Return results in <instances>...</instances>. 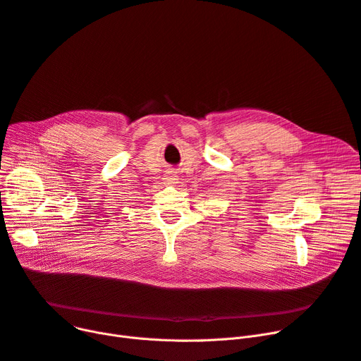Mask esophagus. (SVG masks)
Masks as SVG:
<instances>
[{
  "label": "esophagus",
  "instance_id": "1",
  "mask_svg": "<svg viewBox=\"0 0 361 361\" xmlns=\"http://www.w3.org/2000/svg\"><path fill=\"white\" fill-rule=\"evenodd\" d=\"M176 180H177V176H176L174 171H166V174H165L166 184H174Z\"/></svg>",
  "mask_w": 361,
  "mask_h": 361
}]
</instances>
